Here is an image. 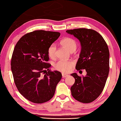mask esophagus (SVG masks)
Returning a JSON list of instances; mask_svg holds the SVG:
<instances>
[{
	"label": "esophagus",
	"instance_id": "obj_1",
	"mask_svg": "<svg viewBox=\"0 0 121 121\" xmlns=\"http://www.w3.org/2000/svg\"><path fill=\"white\" fill-rule=\"evenodd\" d=\"M68 76V75H67V74H66V73H62V76H63V78H65V77H67Z\"/></svg>",
	"mask_w": 121,
	"mask_h": 121
}]
</instances>
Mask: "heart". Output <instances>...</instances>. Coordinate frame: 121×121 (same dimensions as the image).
I'll list each match as a JSON object with an SVG mask.
<instances>
[{
  "label": "heart",
  "instance_id": "b5f03b06",
  "mask_svg": "<svg viewBox=\"0 0 121 121\" xmlns=\"http://www.w3.org/2000/svg\"><path fill=\"white\" fill-rule=\"evenodd\" d=\"M61 45L66 48L70 52L75 51L77 48V43L75 40L71 38H66L63 39L60 42ZM56 46L55 44L53 43L49 46L48 53L49 57L54 58L56 55ZM74 65V62L72 60L65 61L60 60L56 63L54 67L56 70L63 73H69Z\"/></svg>",
  "mask_w": 121,
  "mask_h": 121
}]
</instances>
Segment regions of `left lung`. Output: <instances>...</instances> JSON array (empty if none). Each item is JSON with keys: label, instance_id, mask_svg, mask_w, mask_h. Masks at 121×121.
I'll return each mask as SVG.
<instances>
[{"label": "left lung", "instance_id": "obj_1", "mask_svg": "<svg viewBox=\"0 0 121 121\" xmlns=\"http://www.w3.org/2000/svg\"><path fill=\"white\" fill-rule=\"evenodd\" d=\"M80 41L81 50L76 69H85L86 76L71 74L75 82L70 88L71 95L80 102L95 101L104 89L109 73V51L103 37L92 29L85 28L66 31Z\"/></svg>", "mask_w": 121, "mask_h": 121}]
</instances>
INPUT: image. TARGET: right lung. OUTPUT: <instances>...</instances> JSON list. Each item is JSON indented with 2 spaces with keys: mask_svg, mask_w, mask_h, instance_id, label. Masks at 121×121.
Returning a JSON list of instances; mask_svg holds the SVG:
<instances>
[{
  "mask_svg": "<svg viewBox=\"0 0 121 121\" xmlns=\"http://www.w3.org/2000/svg\"><path fill=\"white\" fill-rule=\"evenodd\" d=\"M57 32L36 30L18 41L12 53L11 67L18 91L30 101L42 103L51 100L62 75L51 71L48 50L60 36Z\"/></svg>",
  "mask_w": 121,
  "mask_h": 121,
  "instance_id": "add662e5",
  "label": "right lung"
}]
</instances>
